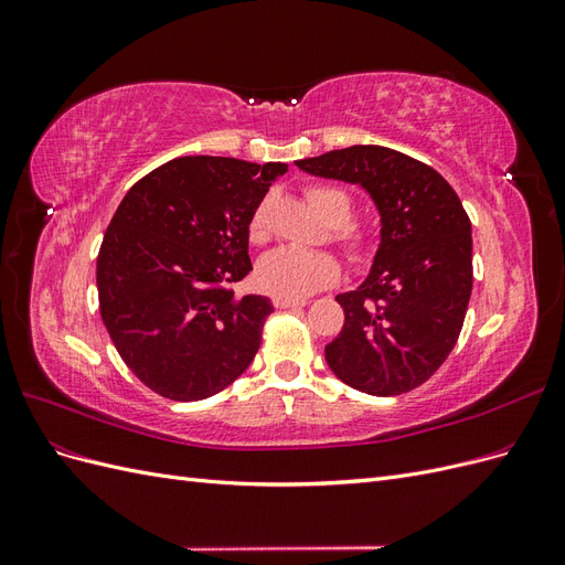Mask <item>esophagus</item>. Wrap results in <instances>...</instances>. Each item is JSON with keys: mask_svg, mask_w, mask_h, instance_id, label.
<instances>
[{"mask_svg": "<svg viewBox=\"0 0 565 565\" xmlns=\"http://www.w3.org/2000/svg\"><path fill=\"white\" fill-rule=\"evenodd\" d=\"M309 301L306 299H285V297H276L273 299V306L280 311H287V309H301V306H306Z\"/></svg>", "mask_w": 565, "mask_h": 565, "instance_id": "esophagus-1", "label": "esophagus"}]
</instances>
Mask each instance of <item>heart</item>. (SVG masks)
I'll return each mask as SVG.
<instances>
[{
	"mask_svg": "<svg viewBox=\"0 0 565 565\" xmlns=\"http://www.w3.org/2000/svg\"><path fill=\"white\" fill-rule=\"evenodd\" d=\"M311 207L334 226V243L344 249L351 264H367L372 259L377 241L370 228L349 221L353 216V200L339 185H311L306 191ZM249 237L264 243L268 237L266 204H259L249 218ZM339 262L324 252H301L282 247L264 256L259 264V285L273 297L306 299L318 289L332 285L339 278Z\"/></svg>",
	"mask_w": 565,
	"mask_h": 565,
	"instance_id": "heart-1",
	"label": "heart"
}]
</instances>
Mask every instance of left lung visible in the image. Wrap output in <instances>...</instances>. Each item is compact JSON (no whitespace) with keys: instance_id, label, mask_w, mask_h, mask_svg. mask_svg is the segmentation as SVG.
Listing matches in <instances>:
<instances>
[{"instance_id":"obj_1","label":"left lung","mask_w":565,"mask_h":565,"mask_svg":"<svg viewBox=\"0 0 565 565\" xmlns=\"http://www.w3.org/2000/svg\"><path fill=\"white\" fill-rule=\"evenodd\" d=\"M303 172L361 183L382 214L367 280L339 295L344 328L324 347L341 382L401 396L446 363L471 297V221L434 167L384 146L297 160Z\"/></svg>"}]
</instances>
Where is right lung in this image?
<instances>
[{
	"mask_svg": "<svg viewBox=\"0 0 565 565\" xmlns=\"http://www.w3.org/2000/svg\"><path fill=\"white\" fill-rule=\"evenodd\" d=\"M282 162L177 158L136 181L96 259L98 309L125 365L169 401H202L254 361L270 299H235L249 218Z\"/></svg>",
	"mask_w": 565,
	"mask_h": 565,
	"instance_id": "right-lung-1",
	"label": "right lung"
}]
</instances>
